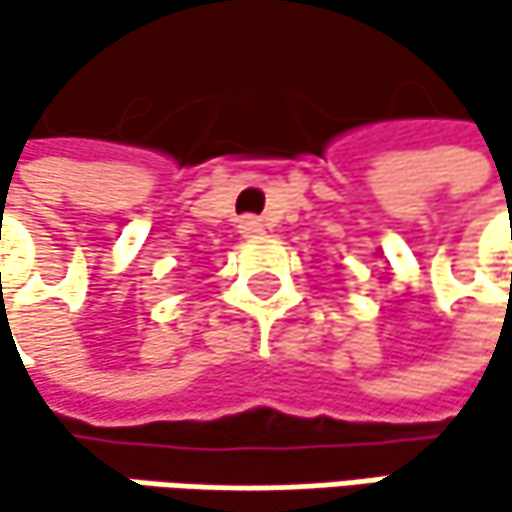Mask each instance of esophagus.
Wrapping results in <instances>:
<instances>
[{"label": "esophagus", "mask_w": 512, "mask_h": 512, "mask_svg": "<svg viewBox=\"0 0 512 512\" xmlns=\"http://www.w3.org/2000/svg\"><path fill=\"white\" fill-rule=\"evenodd\" d=\"M263 231V222L255 219V216H246V219H240V234L243 237H257Z\"/></svg>", "instance_id": "obj_1"}]
</instances>
